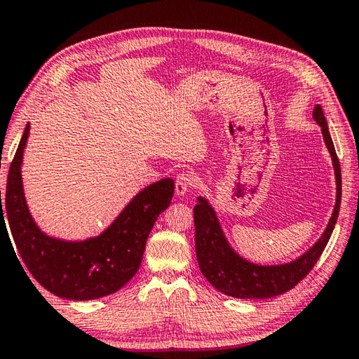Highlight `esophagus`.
<instances>
[{"label":"esophagus","mask_w":359,"mask_h":359,"mask_svg":"<svg viewBox=\"0 0 359 359\" xmlns=\"http://www.w3.org/2000/svg\"><path fill=\"white\" fill-rule=\"evenodd\" d=\"M194 185V179L191 174L188 172H180L177 177H175V194L177 196H185L187 191Z\"/></svg>","instance_id":"34e87169"}]
</instances>
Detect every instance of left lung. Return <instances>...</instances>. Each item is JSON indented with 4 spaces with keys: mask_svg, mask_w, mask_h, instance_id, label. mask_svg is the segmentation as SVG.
Here are the masks:
<instances>
[{
    "mask_svg": "<svg viewBox=\"0 0 359 359\" xmlns=\"http://www.w3.org/2000/svg\"><path fill=\"white\" fill-rule=\"evenodd\" d=\"M313 118L321 126L325 144L332 156L337 198L332 217L323 236L302 257L291 261V263L278 266H258L248 263L229 247L214 209L204 198H198V204L193 209L198 264L203 276L208 278L212 287H215L222 293L241 297V299H267V297L283 294L294 288L312 271V267L323 253L339 217L340 196H342V175H340L339 158L336 155V149H334L330 130H327L323 109L320 104L313 109Z\"/></svg>",
    "mask_w": 359,
    "mask_h": 359,
    "instance_id": "obj_1",
    "label": "left lung"
}]
</instances>
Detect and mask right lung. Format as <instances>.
<instances>
[{
	"instance_id": "right-lung-1",
	"label": "right lung",
	"mask_w": 359,
	"mask_h": 359,
	"mask_svg": "<svg viewBox=\"0 0 359 359\" xmlns=\"http://www.w3.org/2000/svg\"><path fill=\"white\" fill-rule=\"evenodd\" d=\"M28 133L29 123L11 163L4 204L0 190V229L3 226L8 231L6 215L17 252L29 274L50 293L74 301L115 293L141 266L150 231L158 215L172 201L174 180L161 179L137 193L98 238L82 242L48 238L36 226L23 196L20 166Z\"/></svg>"
}]
</instances>
